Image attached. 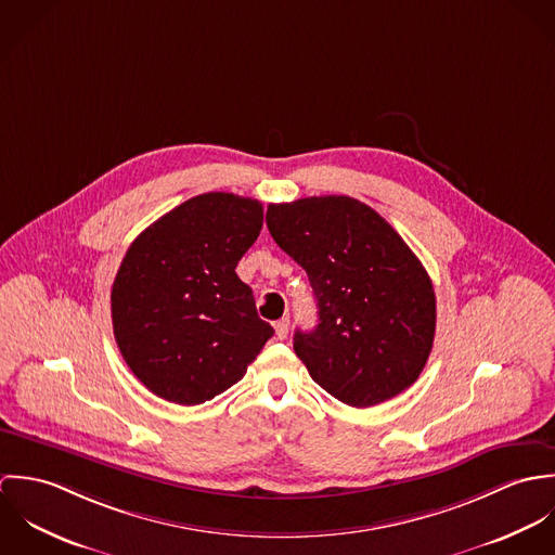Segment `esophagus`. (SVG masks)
<instances>
[{"instance_id": "esophagus-1", "label": "esophagus", "mask_w": 555, "mask_h": 555, "mask_svg": "<svg viewBox=\"0 0 555 555\" xmlns=\"http://www.w3.org/2000/svg\"><path fill=\"white\" fill-rule=\"evenodd\" d=\"M288 328H291V320L288 318H282L275 322V335L278 339H286L288 337Z\"/></svg>"}]
</instances>
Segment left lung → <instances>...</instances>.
<instances>
[{
  "mask_svg": "<svg viewBox=\"0 0 555 555\" xmlns=\"http://www.w3.org/2000/svg\"><path fill=\"white\" fill-rule=\"evenodd\" d=\"M267 229L317 297V328L295 333L314 383L354 408L414 385L434 346L436 295L396 229L350 196L269 205Z\"/></svg>",
  "mask_w": 555,
  "mask_h": 555,
  "instance_id": "8db88e82",
  "label": "left lung"
}]
</instances>
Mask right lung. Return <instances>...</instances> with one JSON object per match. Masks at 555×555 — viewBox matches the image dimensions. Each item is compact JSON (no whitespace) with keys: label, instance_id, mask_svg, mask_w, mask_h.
<instances>
[{"label":"right lung","instance_id":"add662e5","mask_svg":"<svg viewBox=\"0 0 555 555\" xmlns=\"http://www.w3.org/2000/svg\"><path fill=\"white\" fill-rule=\"evenodd\" d=\"M260 229L258 201L207 192L128 247L111 291L113 333L154 396L196 405L224 393L273 335L235 273Z\"/></svg>","mask_w":555,"mask_h":555}]
</instances>
